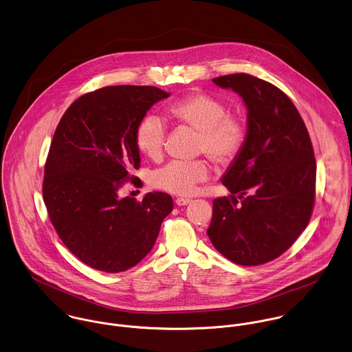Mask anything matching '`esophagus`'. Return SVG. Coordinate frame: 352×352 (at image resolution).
Here are the masks:
<instances>
[{
    "mask_svg": "<svg viewBox=\"0 0 352 352\" xmlns=\"http://www.w3.org/2000/svg\"><path fill=\"white\" fill-rule=\"evenodd\" d=\"M190 201H192L190 199H184V197H178V199L175 200V204H177L178 207H182V206H188V204H189Z\"/></svg>",
    "mask_w": 352,
    "mask_h": 352,
    "instance_id": "1",
    "label": "esophagus"
}]
</instances>
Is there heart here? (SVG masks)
<instances>
[{
  "mask_svg": "<svg viewBox=\"0 0 352 352\" xmlns=\"http://www.w3.org/2000/svg\"><path fill=\"white\" fill-rule=\"evenodd\" d=\"M170 114L182 125L200 132L199 152L207 153L220 166H228L241 155L248 139V121L239 111H230L228 104L210 94L197 92L170 106ZM167 126L155 114L142 117L135 133L142 155L157 160L164 152ZM210 177V164L204 159L171 160L151 174V184L160 190L190 196L197 185Z\"/></svg>",
  "mask_w": 352,
  "mask_h": 352,
  "instance_id": "1",
  "label": "heart"
}]
</instances>
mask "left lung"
<instances>
[{"label": "left lung", "instance_id": "obj_1", "mask_svg": "<svg viewBox=\"0 0 352 352\" xmlns=\"http://www.w3.org/2000/svg\"><path fill=\"white\" fill-rule=\"evenodd\" d=\"M248 107L246 144L224 174L230 196L213 200L207 234L230 261L254 267L292 246L316 200V157L306 125L276 85L248 73L212 78Z\"/></svg>", "mask_w": 352, "mask_h": 352}]
</instances>
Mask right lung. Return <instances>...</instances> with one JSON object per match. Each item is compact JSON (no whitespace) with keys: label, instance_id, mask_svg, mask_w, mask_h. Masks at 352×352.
I'll list each match as a JSON object with an SVG mask.
<instances>
[{"label":"right lung","instance_id":"1","mask_svg":"<svg viewBox=\"0 0 352 352\" xmlns=\"http://www.w3.org/2000/svg\"><path fill=\"white\" fill-rule=\"evenodd\" d=\"M168 95L151 85L103 87L76 99L57 125L45 164V206L64 245L94 270L117 274L139 264L173 211L167 193L142 201L118 193L139 179L132 175L140 168L139 122Z\"/></svg>","mask_w":352,"mask_h":352}]
</instances>
